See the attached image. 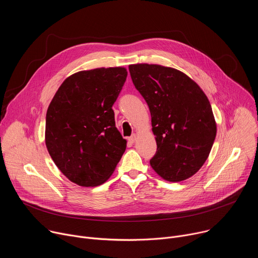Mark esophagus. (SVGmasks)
Segmentation results:
<instances>
[{
	"label": "esophagus",
	"mask_w": 258,
	"mask_h": 258,
	"mask_svg": "<svg viewBox=\"0 0 258 258\" xmlns=\"http://www.w3.org/2000/svg\"><path fill=\"white\" fill-rule=\"evenodd\" d=\"M127 140H128V142H131V143H135L136 140H137V135H136V134L132 135Z\"/></svg>",
	"instance_id": "esophagus-1"
}]
</instances>
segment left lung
Listing matches in <instances>:
<instances>
[{
    "mask_svg": "<svg viewBox=\"0 0 258 258\" xmlns=\"http://www.w3.org/2000/svg\"><path fill=\"white\" fill-rule=\"evenodd\" d=\"M132 81L150 109L157 151L152 168L168 181H181L204 164L216 136L211 105L185 73L158 64L128 66Z\"/></svg>",
    "mask_w": 258,
    "mask_h": 258,
    "instance_id": "left-lung-1",
    "label": "left lung"
}]
</instances>
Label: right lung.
<instances>
[{"mask_svg": "<svg viewBox=\"0 0 258 258\" xmlns=\"http://www.w3.org/2000/svg\"><path fill=\"white\" fill-rule=\"evenodd\" d=\"M126 77L124 67L79 71L62 83L48 107V152L60 171L79 186L105 182L125 151L112 106Z\"/></svg>", "mask_w": 258, "mask_h": 258, "instance_id": "1", "label": "right lung"}]
</instances>
